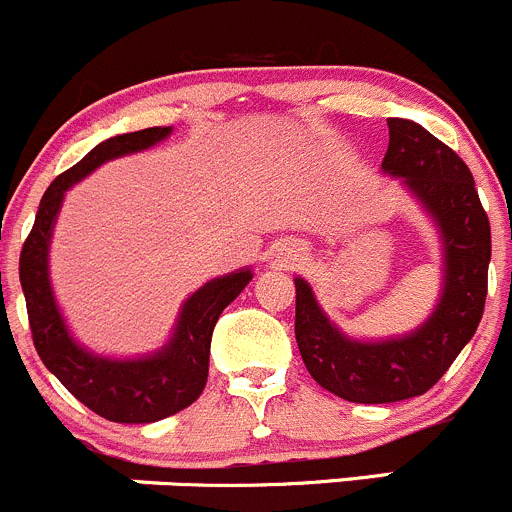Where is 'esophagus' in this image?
Listing matches in <instances>:
<instances>
[{"mask_svg": "<svg viewBox=\"0 0 512 512\" xmlns=\"http://www.w3.org/2000/svg\"><path fill=\"white\" fill-rule=\"evenodd\" d=\"M298 251H301V249H298ZM288 256H291V258H296L298 254H296V251H288Z\"/></svg>", "mask_w": 512, "mask_h": 512, "instance_id": "obj_1", "label": "esophagus"}]
</instances>
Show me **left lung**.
Wrapping results in <instances>:
<instances>
[{
    "label": "left lung",
    "mask_w": 512,
    "mask_h": 512,
    "mask_svg": "<svg viewBox=\"0 0 512 512\" xmlns=\"http://www.w3.org/2000/svg\"><path fill=\"white\" fill-rule=\"evenodd\" d=\"M383 171L403 179L438 224L443 293L428 321L386 341H353L296 281V343L318 386L351 403H396L423 396L473 338L485 308L490 221L465 161L421 124L388 119Z\"/></svg>",
    "instance_id": "8db88e82"
}]
</instances>
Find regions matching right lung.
Segmentation results:
<instances>
[{
    "label": "right lung",
    "instance_id": "1",
    "mask_svg": "<svg viewBox=\"0 0 512 512\" xmlns=\"http://www.w3.org/2000/svg\"><path fill=\"white\" fill-rule=\"evenodd\" d=\"M171 134V126L111 136L79 164L59 174L44 191L19 256V281L27 298L32 341L44 366L96 416L114 423H154L184 411L201 396L209 376L211 333L221 311L239 296L254 273L249 268L204 283L184 303L174 336L161 351L141 358H104L79 346L59 313L49 283V241L62 209L64 191L116 156L144 151Z\"/></svg>",
    "mask_w": 512,
    "mask_h": 512
}]
</instances>
